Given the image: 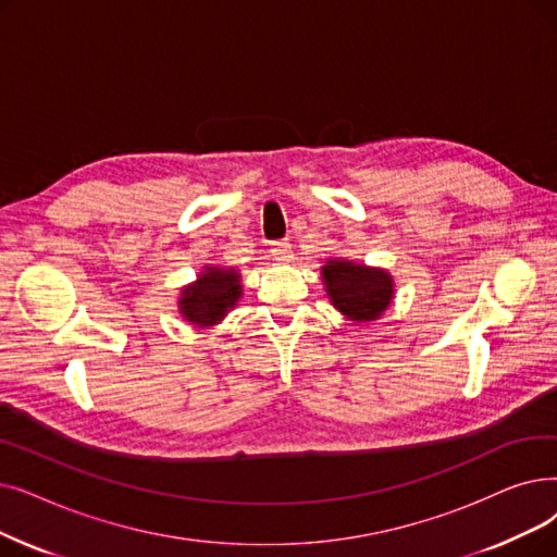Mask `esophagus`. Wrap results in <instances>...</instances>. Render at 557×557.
<instances>
[{
	"label": "esophagus",
	"instance_id": "1",
	"mask_svg": "<svg viewBox=\"0 0 557 557\" xmlns=\"http://www.w3.org/2000/svg\"><path fill=\"white\" fill-rule=\"evenodd\" d=\"M271 252H273L275 259L286 261L288 257H292V244H288V240H273Z\"/></svg>",
	"mask_w": 557,
	"mask_h": 557
}]
</instances>
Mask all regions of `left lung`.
Returning <instances> with one entry per match:
<instances>
[{
  "label": "left lung",
  "mask_w": 557,
  "mask_h": 557,
  "mask_svg": "<svg viewBox=\"0 0 557 557\" xmlns=\"http://www.w3.org/2000/svg\"><path fill=\"white\" fill-rule=\"evenodd\" d=\"M323 282L332 305L342 309L352 321H375L389 307L394 296L392 277L384 271L364 269V265L332 259L323 265Z\"/></svg>",
  "instance_id": "obj_1"
}]
</instances>
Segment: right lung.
<instances>
[{"instance_id": "right-lung-1", "label": "right lung", "mask_w": 557, "mask_h": 557, "mask_svg": "<svg viewBox=\"0 0 557 557\" xmlns=\"http://www.w3.org/2000/svg\"><path fill=\"white\" fill-rule=\"evenodd\" d=\"M240 298L238 273L232 269H207L196 284L184 288L180 311L196 325H213Z\"/></svg>"}]
</instances>
